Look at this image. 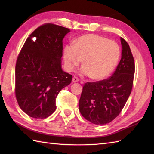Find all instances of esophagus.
I'll list each match as a JSON object with an SVG mask.
<instances>
[{"instance_id":"esophagus-1","label":"esophagus","mask_w":154,"mask_h":154,"mask_svg":"<svg viewBox=\"0 0 154 154\" xmlns=\"http://www.w3.org/2000/svg\"><path fill=\"white\" fill-rule=\"evenodd\" d=\"M78 81H79V79H77V77H73V79H72V82L76 83V82H78Z\"/></svg>"}]
</instances>
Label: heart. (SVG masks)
Instances as JSON below:
<instances>
[{
    "mask_svg": "<svg viewBox=\"0 0 154 154\" xmlns=\"http://www.w3.org/2000/svg\"><path fill=\"white\" fill-rule=\"evenodd\" d=\"M120 52L115 42L99 35H84L75 40L73 45L65 46V68L69 72L73 71L83 59L84 65L80 74L94 80H102L109 76L116 67Z\"/></svg>",
    "mask_w": 154,
    "mask_h": 154,
    "instance_id": "1",
    "label": "heart"
}]
</instances>
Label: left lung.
I'll list each match as a JSON object with an SVG mask.
<instances>
[{
    "label": "left lung",
    "instance_id": "obj_1",
    "mask_svg": "<svg viewBox=\"0 0 154 154\" xmlns=\"http://www.w3.org/2000/svg\"><path fill=\"white\" fill-rule=\"evenodd\" d=\"M122 56L109 79L87 83L83 87L79 108L82 116L97 125L112 121L122 111L131 93L135 65L129 45L120 38Z\"/></svg>",
    "mask_w": 154,
    "mask_h": 154
}]
</instances>
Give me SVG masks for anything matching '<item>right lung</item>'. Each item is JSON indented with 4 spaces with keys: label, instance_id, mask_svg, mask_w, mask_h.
Here are the masks:
<instances>
[{
    "label": "right lung",
    "instance_id": "right-lung-1",
    "mask_svg": "<svg viewBox=\"0 0 154 154\" xmlns=\"http://www.w3.org/2000/svg\"><path fill=\"white\" fill-rule=\"evenodd\" d=\"M69 32V29L60 26L42 25L27 38L20 52L15 69L16 97L30 117L50 116L56 109L57 94L71 82L72 75L61 68L63 40Z\"/></svg>",
    "mask_w": 154,
    "mask_h": 154
}]
</instances>
